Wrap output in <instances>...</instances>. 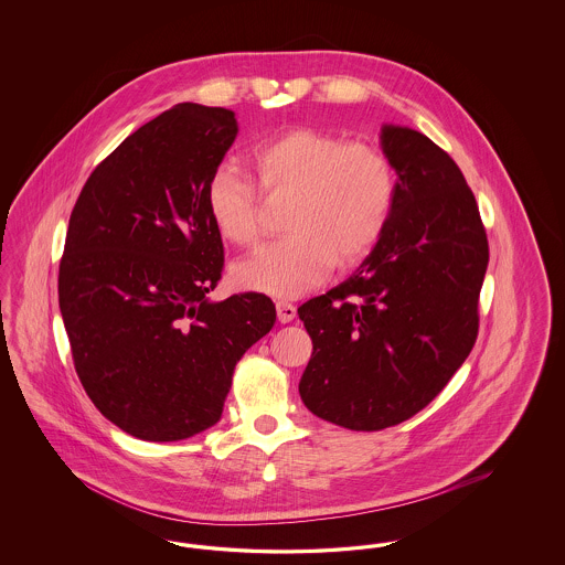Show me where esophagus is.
Segmentation results:
<instances>
[{
	"label": "esophagus",
	"mask_w": 565,
	"mask_h": 565,
	"mask_svg": "<svg viewBox=\"0 0 565 565\" xmlns=\"http://www.w3.org/2000/svg\"><path fill=\"white\" fill-rule=\"evenodd\" d=\"M277 320L281 323L292 322L296 318V307L292 302H286V300H279L277 305Z\"/></svg>",
	"instance_id": "esophagus-1"
}]
</instances>
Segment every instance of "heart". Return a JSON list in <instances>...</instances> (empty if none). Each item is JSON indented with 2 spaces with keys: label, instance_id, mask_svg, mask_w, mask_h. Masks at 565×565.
Listing matches in <instances>:
<instances>
[{
  "label": "heart",
  "instance_id": "obj_1",
  "mask_svg": "<svg viewBox=\"0 0 565 565\" xmlns=\"http://www.w3.org/2000/svg\"><path fill=\"white\" fill-rule=\"evenodd\" d=\"M267 196L292 194L279 242L233 267L243 290L296 298L318 288L339 263L362 260L383 237L396 203V169L366 141H343L318 129H290L258 143L249 157ZM239 169L217 167L205 189L215 231L235 245L260 233V194Z\"/></svg>",
  "mask_w": 565,
  "mask_h": 565
}]
</instances>
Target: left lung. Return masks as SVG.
<instances>
[{
    "label": "left lung",
    "instance_id": "left-lung-1",
    "mask_svg": "<svg viewBox=\"0 0 565 565\" xmlns=\"http://www.w3.org/2000/svg\"><path fill=\"white\" fill-rule=\"evenodd\" d=\"M379 146L398 178L392 220L343 284L298 307L313 341L298 383L302 403L362 431L413 417L456 375L477 341L489 263L456 161L401 125H383Z\"/></svg>",
    "mask_w": 565,
    "mask_h": 565
}]
</instances>
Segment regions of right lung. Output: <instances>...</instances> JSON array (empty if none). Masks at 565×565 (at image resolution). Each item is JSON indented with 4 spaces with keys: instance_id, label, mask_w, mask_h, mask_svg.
<instances>
[{
    "instance_id": "right-lung-1",
    "label": "right lung",
    "mask_w": 565,
    "mask_h": 565,
    "mask_svg": "<svg viewBox=\"0 0 565 565\" xmlns=\"http://www.w3.org/2000/svg\"><path fill=\"white\" fill-rule=\"evenodd\" d=\"M237 131L233 109L178 104L90 173L70 215L58 307L76 373L141 440L217 424L235 364L275 323L269 296L210 298L224 249L205 189Z\"/></svg>"
}]
</instances>
